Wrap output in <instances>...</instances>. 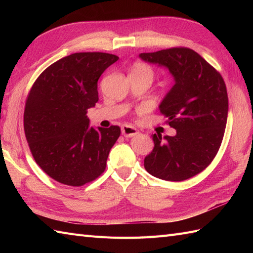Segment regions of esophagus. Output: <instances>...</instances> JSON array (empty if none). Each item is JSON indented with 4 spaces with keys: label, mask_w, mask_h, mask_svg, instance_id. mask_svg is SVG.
Segmentation results:
<instances>
[{
    "label": "esophagus",
    "mask_w": 253,
    "mask_h": 253,
    "mask_svg": "<svg viewBox=\"0 0 253 253\" xmlns=\"http://www.w3.org/2000/svg\"><path fill=\"white\" fill-rule=\"evenodd\" d=\"M122 133L124 137L126 138H130V137H133L136 136L138 133V130L136 129L135 127L133 126H130V125H124L122 127Z\"/></svg>",
    "instance_id": "34e87169"
}]
</instances>
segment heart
<instances>
[{"instance_id": "obj_1", "label": "heart", "mask_w": 253, "mask_h": 253, "mask_svg": "<svg viewBox=\"0 0 253 253\" xmlns=\"http://www.w3.org/2000/svg\"><path fill=\"white\" fill-rule=\"evenodd\" d=\"M130 74L139 75V76H147L151 79H153V76H154V72L152 67L142 62H137L133 64Z\"/></svg>"}]
</instances>
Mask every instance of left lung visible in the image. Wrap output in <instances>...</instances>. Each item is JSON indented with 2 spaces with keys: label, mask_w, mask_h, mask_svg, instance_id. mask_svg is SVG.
Listing matches in <instances>:
<instances>
[{
  "label": "left lung",
  "mask_w": 253,
  "mask_h": 253,
  "mask_svg": "<svg viewBox=\"0 0 253 253\" xmlns=\"http://www.w3.org/2000/svg\"><path fill=\"white\" fill-rule=\"evenodd\" d=\"M143 61L169 68L175 84L160 104L174 137L154 133V148L144 169L160 179L181 181L201 173L215 158L224 137L228 96L224 79L188 47L141 53Z\"/></svg>",
  "instance_id": "obj_1"
}]
</instances>
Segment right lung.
Here are the masks:
<instances>
[{"label":"right lung","instance_id":"add662e5","mask_svg":"<svg viewBox=\"0 0 253 253\" xmlns=\"http://www.w3.org/2000/svg\"><path fill=\"white\" fill-rule=\"evenodd\" d=\"M118 56L74 53L50 65L27 96L24 129L36 163L51 178L79 187L103 173L121 128L89 127L87 112L99 101L98 80Z\"/></svg>","mask_w":253,"mask_h":253}]
</instances>
